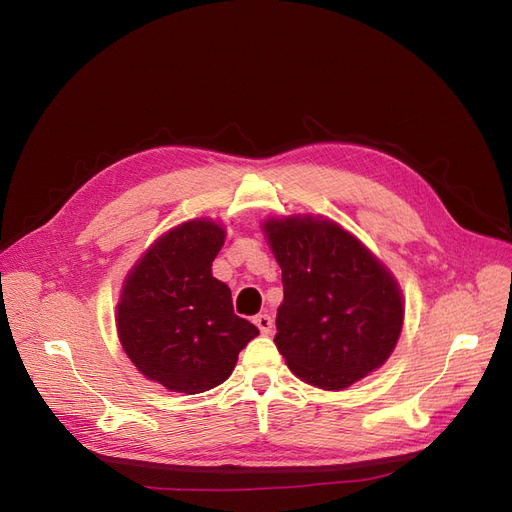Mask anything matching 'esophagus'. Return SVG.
I'll return each instance as SVG.
<instances>
[{"label": "esophagus", "mask_w": 512, "mask_h": 512, "mask_svg": "<svg viewBox=\"0 0 512 512\" xmlns=\"http://www.w3.org/2000/svg\"><path fill=\"white\" fill-rule=\"evenodd\" d=\"M255 326L259 328V332H261V335H270V332H272V318L268 316V314H259V316H255Z\"/></svg>", "instance_id": "obj_1"}]
</instances>
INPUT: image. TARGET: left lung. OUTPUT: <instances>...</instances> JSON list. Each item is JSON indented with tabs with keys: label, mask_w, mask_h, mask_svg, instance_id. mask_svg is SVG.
I'll use <instances>...</instances> for the list:
<instances>
[{
	"label": "left lung",
	"mask_w": 512,
	"mask_h": 512,
	"mask_svg": "<svg viewBox=\"0 0 512 512\" xmlns=\"http://www.w3.org/2000/svg\"><path fill=\"white\" fill-rule=\"evenodd\" d=\"M263 230L282 268L274 343L286 366L328 391L383 366L404 322L393 276L335 221L288 217Z\"/></svg>",
	"instance_id": "8db88e82"
}]
</instances>
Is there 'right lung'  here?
Wrapping results in <instances>:
<instances>
[{"instance_id": "add662e5", "label": "right lung", "mask_w": 512, "mask_h": 512, "mask_svg": "<svg viewBox=\"0 0 512 512\" xmlns=\"http://www.w3.org/2000/svg\"><path fill=\"white\" fill-rule=\"evenodd\" d=\"M224 238L211 219L186 221L154 242L125 280L121 345L146 379L169 391L194 395L221 385L259 335L234 314L230 288L211 274Z\"/></svg>"}]
</instances>
